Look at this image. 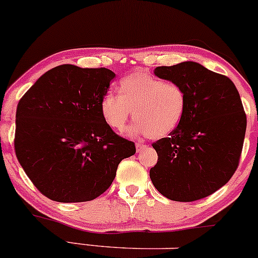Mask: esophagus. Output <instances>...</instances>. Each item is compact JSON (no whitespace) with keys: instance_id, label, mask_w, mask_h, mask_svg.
Returning <instances> with one entry per match:
<instances>
[{"instance_id":"34e87169","label":"esophagus","mask_w":258,"mask_h":258,"mask_svg":"<svg viewBox=\"0 0 258 258\" xmlns=\"http://www.w3.org/2000/svg\"><path fill=\"white\" fill-rule=\"evenodd\" d=\"M148 145L144 144V143H136V149H137V151L139 153V151H142L143 149L147 148Z\"/></svg>"}]
</instances>
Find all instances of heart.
<instances>
[{
	"label": "heart",
	"instance_id": "heart-1",
	"mask_svg": "<svg viewBox=\"0 0 258 258\" xmlns=\"http://www.w3.org/2000/svg\"><path fill=\"white\" fill-rule=\"evenodd\" d=\"M185 108L186 94L181 86L142 71L121 79L119 96L108 94L101 101V114L111 130L122 131L133 110L136 122L130 133L154 139L174 131Z\"/></svg>",
	"mask_w": 258,
	"mask_h": 258
}]
</instances>
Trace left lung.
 Segmentation results:
<instances>
[{"mask_svg": "<svg viewBox=\"0 0 258 258\" xmlns=\"http://www.w3.org/2000/svg\"><path fill=\"white\" fill-rule=\"evenodd\" d=\"M186 94L184 116L167 138L154 143L157 163L150 179L161 195L176 202L208 197L237 169L246 131V115L231 79L194 61L154 71Z\"/></svg>", "mask_w": 258, "mask_h": 258, "instance_id": "1", "label": "left lung"}]
</instances>
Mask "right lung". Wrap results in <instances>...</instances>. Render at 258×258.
<instances>
[{"label": "right lung", "instance_id": "1", "mask_svg": "<svg viewBox=\"0 0 258 258\" xmlns=\"http://www.w3.org/2000/svg\"><path fill=\"white\" fill-rule=\"evenodd\" d=\"M115 73L61 64L48 71L19 101L14 148L18 161L45 197L88 202L107 191L135 143L105 123L101 101Z\"/></svg>", "mask_w": 258, "mask_h": 258}]
</instances>
